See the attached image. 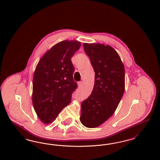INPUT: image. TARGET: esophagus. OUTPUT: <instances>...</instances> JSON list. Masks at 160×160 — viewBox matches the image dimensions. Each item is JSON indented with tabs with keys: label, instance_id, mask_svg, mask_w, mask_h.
<instances>
[{
	"label": "esophagus",
	"instance_id": "esophagus-1",
	"mask_svg": "<svg viewBox=\"0 0 160 160\" xmlns=\"http://www.w3.org/2000/svg\"><path fill=\"white\" fill-rule=\"evenodd\" d=\"M83 85V82H78V87H82V86Z\"/></svg>",
	"mask_w": 160,
	"mask_h": 160
}]
</instances>
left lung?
<instances>
[{
    "label": "left lung",
    "instance_id": "obj_1",
    "mask_svg": "<svg viewBox=\"0 0 160 160\" xmlns=\"http://www.w3.org/2000/svg\"><path fill=\"white\" fill-rule=\"evenodd\" d=\"M84 50L95 71L91 95L82 103L80 121L95 128L114 113L125 91V68L118 53L111 46L84 43Z\"/></svg>",
    "mask_w": 160,
    "mask_h": 160
}]
</instances>
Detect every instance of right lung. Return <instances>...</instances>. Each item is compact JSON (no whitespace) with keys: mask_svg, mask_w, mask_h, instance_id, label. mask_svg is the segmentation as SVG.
Here are the masks:
<instances>
[{"mask_svg":"<svg viewBox=\"0 0 160 160\" xmlns=\"http://www.w3.org/2000/svg\"><path fill=\"white\" fill-rule=\"evenodd\" d=\"M81 47L77 41H62L52 47L39 61L33 78L32 102L44 123L53 122L71 101L77 88L71 58Z\"/></svg>","mask_w":160,"mask_h":160,"instance_id":"obj_1","label":"right lung"}]
</instances>
